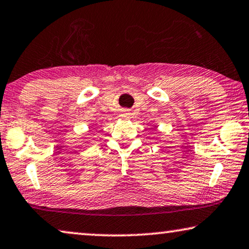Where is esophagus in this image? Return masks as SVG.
I'll return each mask as SVG.
<instances>
[{
	"label": "esophagus",
	"mask_w": 249,
	"mask_h": 249,
	"mask_svg": "<svg viewBox=\"0 0 249 249\" xmlns=\"http://www.w3.org/2000/svg\"><path fill=\"white\" fill-rule=\"evenodd\" d=\"M127 115H128L127 113H125V114H124V116H127Z\"/></svg>",
	"instance_id": "1"
}]
</instances>
